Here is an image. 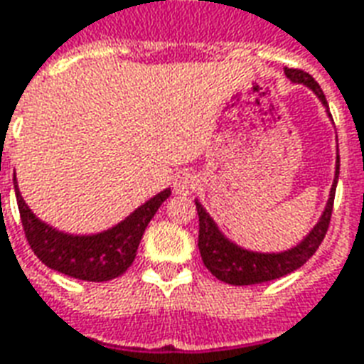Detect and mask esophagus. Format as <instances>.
<instances>
[{
  "label": "esophagus",
  "mask_w": 364,
  "mask_h": 364,
  "mask_svg": "<svg viewBox=\"0 0 364 364\" xmlns=\"http://www.w3.org/2000/svg\"><path fill=\"white\" fill-rule=\"evenodd\" d=\"M194 187H196V177L193 173H188V171L177 173L176 181H173V191H176V194L193 193Z\"/></svg>",
  "instance_id": "esophagus-1"
}]
</instances>
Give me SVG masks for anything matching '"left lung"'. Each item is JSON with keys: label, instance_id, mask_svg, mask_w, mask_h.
<instances>
[{"label": "left lung", "instance_id": "8db88e82", "mask_svg": "<svg viewBox=\"0 0 364 364\" xmlns=\"http://www.w3.org/2000/svg\"><path fill=\"white\" fill-rule=\"evenodd\" d=\"M287 76L294 83H305L307 87L315 91V95L323 101V105L328 108L326 97H324L321 85L315 82V77L299 68H284ZM340 176V154L336 158V179L330 191L328 204L324 210L323 218L317 223L301 244L296 248L282 252V254H256L248 252L229 242L219 229L213 223V219L206 213V210L196 202V212H198V250L208 271L227 284L235 287H246V284H259V282L274 281L281 279L284 274L292 273L296 269L304 265L309 257L317 252L321 242L326 237L330 219H332V208H334V194H336V183Z\"/></svg>", "mask_w": 364, "mask_h": 364}]
</instances>
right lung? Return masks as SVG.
<instances>
[{"label": "right lung", "instance_id": "obj_1", "mask_svg": "<svg viewBox=\"0 0 364 364\" xmlns=\"http://www.w3.org/2000/svg\"><path fill=\"white\" fill-rule=\"evenodd\" d=\"M15 193L24 237L36 256L47 267L63 274L80 281L102 282L120 277L132 265L137 256L143 232L158 208L170 196V188H166L146 204L137 208L122 223L93 237H70L55 231L30 212L16 188V181Z\"/></svg>", "mask_w": 364, "mask_h": 364}]
</instances>
